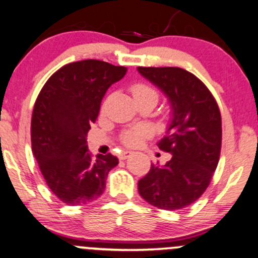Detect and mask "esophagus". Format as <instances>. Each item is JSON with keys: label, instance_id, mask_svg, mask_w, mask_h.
I'll list each match as a JSON object with an SVG mask.
<instances>
[{"label": "esophagus", "instance_id": "1", "mask_svg": "<svg viewBox=\"0 0 258 258\" xmlns=\"http://www.w3.org/2000/svg\"><path fill=\"white\" fill-rule=\"evenodd\" d=\"M131 154H132V152H130V150H122V152L119 154V158L121 160H125V159L128 158V156L131 155Z\"/></svg>", "mask_w": 258, "mask_h": 258}]
</instances>
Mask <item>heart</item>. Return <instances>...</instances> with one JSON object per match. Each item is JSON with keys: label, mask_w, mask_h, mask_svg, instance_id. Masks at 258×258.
<instances>
[{"label": "heart", "mask_w": 258, "mask_h": 258, "mask_svg": "<svg viewBox=\"0 0 258 258\" xmlns=\"http://www.w3.org/2000/svg\"><path fill=\"white\" fill-rule=\"evenodd\" d=\"M132 93L135 98H139V97H146V96H153L158 99V92L154 90L153 87L148 86L146 84H136L132 86ZM150 130L147 127H138V128L132 130V131H127L123 135V142L127 146H137L141 141L144 138L149 137Z\"/></svg>", "instance_id": "1"}]
</instances>
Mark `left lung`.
<instances>
[{
	"mask_svg": "<svg viewBox=\"0 0 258 258\" xmlns=\"http://www.w3.org/2000/svg\"><path fill=\"white\" fill-rule=\"evenodd\" d=\"M137 70L170 103V123L158 147L172 155L162 166L152 165L139 179V195L161 210H182L203 195L218 165L220 109L209 88L184 69L138 67Z\"/></svg>",
	"mask_w": 258,
	"mask_h": 258,
	"instance_id": "left-lung-1",
	"label": "left lung"
}]
</instances>
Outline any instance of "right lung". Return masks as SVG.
I'll return each instance as SVG.
<instances>
[{
  "label": "right lung",
  "instance_id": "obj_1",
  "mask_svg": "<svg viewBox=\"0 0 258 258\" xmlns=\"http://www.w3.org/2000/svg\"><path fill=\"white\" fill-rule=\"evenodd\" d=\"M127 68L86 59L64 65L47 80L35 103L31 147L47 185L67 205H86L105 189L116 156L92 158L87 133L97 120L100 103Z\"/></svg>",
  "mask_w": 258,
  "mask_h": 258
}]
</instances>
